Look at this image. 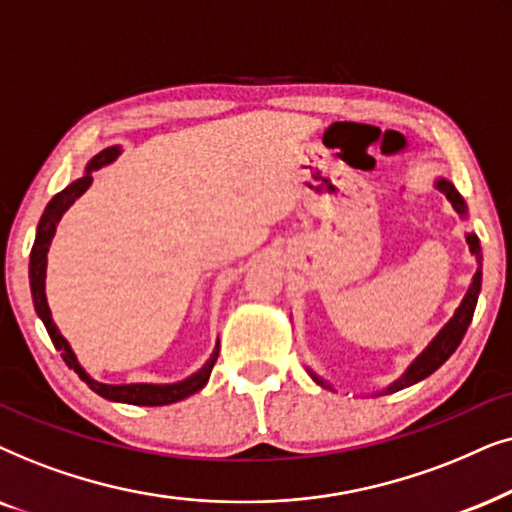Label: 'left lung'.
Returning <instances> with one entry per match:
<instances>
[{
	"mask_svg": "<svg viewBox=\"0 0 512 512\" xmlns=\"http://www.w3.org/2000/svg\"><path fill=\"white\" fill-rule=\"evenodd\" d=\"M435 189H440L442 194L447 196V201L452 203V208L459 213L461 220H466L468 217V208H466V201H463V196L456 192V187L452 185V182L445 180V177H438L435 180ZM466 243H468V250L470 255L475 257V262H478V269H475L473 278H470V285L466 290V295H463L461 304L456 306L454 316L447 320L445 325L440 327V332L435 335L431 342H428V346L424 351L419 353L417 358L412 360L410 365H407V370L400 374L398 379L391 381L386 388H381V391H377L374 395H388V393H395V391H403V388L407 386H414L419 384V381H424L426 377H431V374L438 370V367H442L449 360V356L459 349L461 339L463 335H466L470 320H473V313H475V306H478V297H480V288H482V250H480V238L470 231V234H466ZM309 372V377L316 381L318 386L327 388V391H335L332 388V384H327V381L323 377H318L316 372L306 370Z\"/></svg>",
	"mask_w": 512,
	"mask_h": 512,
	"instance_id": "left-lung-1",
	"label": "left lung"
}]
</instances>
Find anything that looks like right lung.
<instances>
[{"label": "right lung", "mask_w": 512, "mask_h": 512, "mask_svg": "<svg viewBox=\"0 0 512 512\" xmlns=\"http://www.w3.org/2000/svg\"><path fill=\"white\" fill-rule=\"evenodd\" d=\"M119 154H121V145H112V147L102 149L100 154H95L93 159L86 163L84 175H81L79 180H74L72 185H67L63 192H58L56 196H53V199L49 201V206L44 208V215L37 224V236H34V245L30 252L32 302H34V311H37V316L42 318L46 332H49L53 346L60 351V356H63L67 367L77 372L79 379L86 381L91 391L102 395L105 400H112V403H126V405H140V407L173 405V403H177V400H185V398H189V395L199 393L201 388L208 384L210 372H213V365L217 360V353H220V339L215 342V349H213V353H210V358L206 360V365H203L199 372L189 374V377L182 381H173V384H102V381L93 379L91 374L84 370V365L79 363L77 353L72 351L70 342H67V339L63 337V332L58 330L56 320H53V316H51L49 299H46V264H49L46 255H49L51 241H53V236H56V227H58L60 217L67 213V208H70L88 187H91L93 170H98L102 166H107V163L117 161Z\"/></svg>", "instance_id": "1"}]
</instances>
